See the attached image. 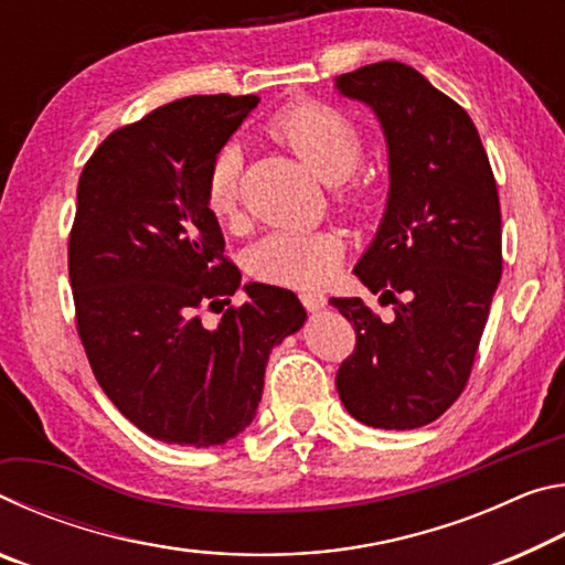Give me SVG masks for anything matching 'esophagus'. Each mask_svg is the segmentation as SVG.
I'll return each mask as SVG.
<instances>
[{
  "label": "esophagus",
  "mask_w": 565,
  "mask_h": 565,
  "mask_svg": "<svg viewBox=\"0 0 565 565\" xmlns=\"http://www.w3.org/2000/svg\"><path fill=\"white\" fill-rule=\"evenodd\" d=\"M301 303L306 306V311H321L323 306H327V296L319 294V291H303Z\"/></svg>",
  "instance_id": "1"
}]
</instances>
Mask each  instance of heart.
Segmentation results:
<instances>
[{"label": "heart", "instance_id": "1", "mask_svg": "<svg viewBox=\"0 0 565 565\" xmlns=\"http://www.w3.org/2000/svg\"><path fill=\"white\" fill-rule=\"evenodd\" d=\"M271 137L284 141L313 174L339 184L356 169L363 141L361 131L347 114L321 102H296L269 121ZM242 157L236 147H224L214 157L206 177V206L218 222L236 216V179ZM361 191L349 189L347 199L356 202ZM341 244L331 234L274 232L252 248V271L269 284L294 289H319L339 269Z\"/></svg>", "mask_w": 565, "mask_h": 565}]
</instances>
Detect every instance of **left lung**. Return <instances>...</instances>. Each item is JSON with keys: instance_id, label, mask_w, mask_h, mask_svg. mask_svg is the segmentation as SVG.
I'll list each match as a JSON object with an SVG mask.
<instances>
[{"instance_id": "8db88e82", "label": "left lung", "mask_w": 565, "mask_h": 565, "mask_svg": "<svg viewBox=\"0 0 565 565\" xmlns=\"http://www.w3.org/2000/svg\"><path fill=\"white\" fill-rule=\"evenodd\" d=\"M339 94L369 104L388 147V202L353 274L381 303L331 299L353 323L341 404L361 424L408 431L461 396L501 281L499 189L466 109L424 74L376 62L337 76Z\"/></svg>"}]
</instances>
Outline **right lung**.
<instances>
[{"mask_svg":"<svg viewBox=\"0 0 565 565\" xmlns=\"http://www.w3.org/2000/svg\"><path fill=\"white\" fill-rule=\"evenodd\" d=\"M259 97H186L111 131L84 164L70 234L76 331L109 401L139 431L218 446L252 424L269 353L299 331L296 294L246 284L206 206L214 157Z\"/></svg>","mask_w":565,"mask_h":565,"instance_id":"right-lung-1","label":"right lung"}]
</instances>
